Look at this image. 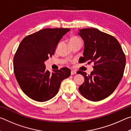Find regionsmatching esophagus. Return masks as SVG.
<instances>
[{
  "mask_svg": "<svg viewBox=\"0 0 131 131\" xmlns=\"http://www.w3.org/2000/svg\"><path fill=\"white\" fill-rule=\"evenodd\" d=\"M76 74V71H75V70L71 71V74L73 75V74Z\"/></svg>",
  "mask_w": 131,
  "mask_h": 131,
  "instance_id": "34e87169",
  "label": "esophagus"
}]
</instances>
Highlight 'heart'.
Returning a JSON list of instances; mask_svg holds the SVG:
<instances>
[{
    "label": "heart",
    "instance_id": "b5f03b06",
    "mask_svg": "<svg viewBox=\"0 0 131 131\" xmlns=\"http://www.w3.org/2000/svg\"><path fill=\"white\" fill-rule=\"evenodd\" d=\"M77 43H82L81 40L79 38V37L77 36H73L70 40V44Z\"/></svg>",
    "mask_w": 131,
    "mask_h": 131
}]
</instances>
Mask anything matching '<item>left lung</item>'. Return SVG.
Masks as SVG:
<instances>
[{
	"mask_svg": "<svg viewBox=\"0 0 131 131\" xmlns=\"http://www.w3.org/2000/svg\"><path fill=\"white\" fill-rule=\"evenodd\" d=\"M79 35L84 41L82 62L94 63L90 74L77 72L85 79L79 91L88 100L101 101L112 94L120 82L125 66V54L114 36L97 29H82Z\"/></svg>",
	"mask_w": 131,
	"mask_h": 131,
	"instance_id": "1",
	"label": "left lung"
}]
</instances>
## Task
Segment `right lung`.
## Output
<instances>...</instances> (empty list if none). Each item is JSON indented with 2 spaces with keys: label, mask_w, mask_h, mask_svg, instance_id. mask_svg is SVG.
<instances>
[{
  "label": "right lung",
  "mask_w": 131,
  "mask_h": 131,
  "mask_svg": "<svg viewBox=\"0 0 131 131\" xmlns=\"http://www.w3.org/2000/svg\"><path fill=\"white\" fill-rule=\"evenodd\" d=\"M70 29L46 28L24 38L13 60L14 74L23 91L33 100L45 102L54 97L61 82L70 75L67 68L46 69L44 61L54 54L59 40Z\"/></svg>",
  "instance_id": "obj_1"
}]
</instances>
